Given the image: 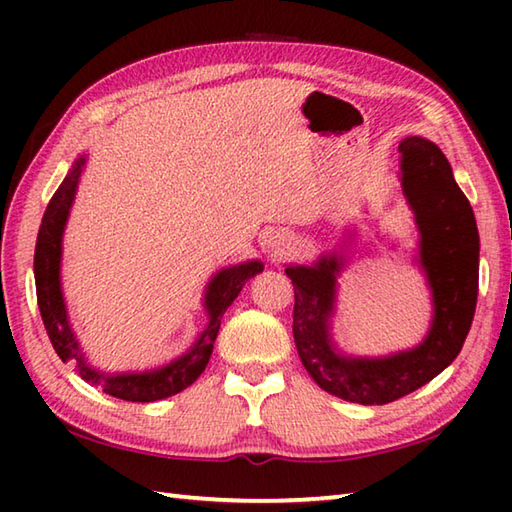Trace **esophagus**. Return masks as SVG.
I'll use <instances>...</instances> for the list:
<instances>
[{"label": "esophagus", "instance_id": "obj_1", "mask_svg": "<svg viewBox=\"0 0 512 512\" xmlns=\"http://www.w3.org/2000/svg\"><path fill=\"white\" fill-rule=\"evenodd\" d=\"M266 244H268V248H270V253L284 257V255L288 253V250L292 248V237L286 235V233H275V235H270V237L266 239Z\"/></svg>", "mask_w": 512, "mask_h": 512}]
</instances>
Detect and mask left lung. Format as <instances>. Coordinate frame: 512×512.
Returning a JSON list of instances; mask_svg holds the SVG:
<instances>
[{"mask_svg": "<svg viewBox=\"0 0 512 512\" xmlns=\"http://www.w3.org/2000/svg\"><path fill=\"white\" fill-rule=\"evenodd\" d=\"M398 151L402 195L418 226L416 264L431 295L424 339L387 356L341 352L332 339V317L347 255L332 250L310 266H286L295 286L292 334L303 367L323 391L358 405H387L447 369L462 350L477 303L480 235L447 156L420 136L402 138Z\"/></svg>", "mask_w": 512, "mask_h": 512, "instance_id": "left-lung-1", "label": "left lung"}]
</instances>
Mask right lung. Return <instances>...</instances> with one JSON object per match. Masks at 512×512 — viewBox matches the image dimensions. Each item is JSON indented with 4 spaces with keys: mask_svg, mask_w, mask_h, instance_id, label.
Instances as JSON below:
<instances>
[{
    "mask_svg": "<svg viewBox=\"0 0 512 512\" xmlns=\"http://www.w3.org/2000/svg\"><path fill=\"white\" fill-rule=\"evenodd\" d=\"M88 165V154H81L74 160L68 176L63 178L61 187L54 191L52 200L48 202V209L43 213V220L39 226L37 246H35V286H37V303L43 325L50 336V343L54 352L59 354L63 363H72L76 372L94 387H101L105 394L114 398L129 400V402H154L169 398L173 394H180L182 389L193 385L204 372L206 363H209L213 343L220 332V323L226 308L237 299L242 292L244 284L262 273L264 264L259 259H248V262L220 268L209 279L204 288V312H206V325L204 330L195 336V341L187 352H182L173 361L145 369V372H103V369L94 367L88 356H85L83 347L76 336L68 303L63 297L61 286V259H63V233L65 224L74 204L76 189H79L81 176Z\"/></svg>",
    "mask_w": 512,
    "mask_h": 512,
    "instance_id": "right-lung-1",
    "label": "right lung"
}]
</instances>
